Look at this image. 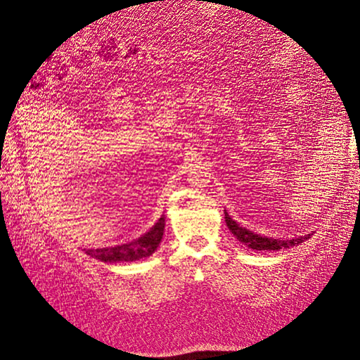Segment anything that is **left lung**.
Instances as JSON below:
<instances>
[{
  "label": "left lung",
  "mask_w": 360,
  "mask_h": 360,
  "mask_svg": "<svg viewBox=\"0 0 360 360\" xmlns=\"http://www.w3.org/2000/svg\"><path fill=\"white\" fill-rule=\"evenodd\" d=\"M225 222L226 226L230 228V231L236 236V238L238 242H242L243 245H246L250 249H257V250H279V249H288L292 246H297L303 242H307L308 238L311 237V234L307 236H300V237H294V238H285V240H281V238H271V237H266V236H259L255 234L252 231L246 230L245 226H242L240 224H237L233 217H230V214L226 213L225 210Z\"/></svg>",
  "instance_id": "8db88e82"
}]
</instances>
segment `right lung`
I'll list each match as a JSON object with an SVG mask.
<instances>
[{"instance_id": "obj_1", "label": "right lung", "mask_w": 360, "mask_h": 360, "mask_svg": "<svg viewBox=\"0 0 360 360\" xmlns=\"http://www.w3.org/2000/svg\"><path fill=\"white\" fill-rule=\"evenodd\" d=\"M163 230H165V216H162L144 236H141L134 242L114 246V248L85 249V252L96 259L103 261V263L136 261L144 257H150L155 252L162 240Z\"/></svg>"}]
</instances>
